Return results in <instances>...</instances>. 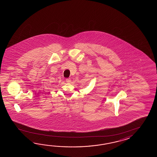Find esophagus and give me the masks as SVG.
Returning <instances> with one entry per match:
<instances>
[{"label":"esophagus","mask_w":157,"mask_h":157,"mask_svg":"<svg viewBox=\"0 0 157 157\" xmlns=\"http://www.w3.org/2000/svg\"><path fill=\"white\" fill-rule=\"evenodd\" d=\"M71 80L70 78H67V80H66V82H67V83H70V82H71Z\"/></svg>","instance_id":"34e87169"}]
</instances>
